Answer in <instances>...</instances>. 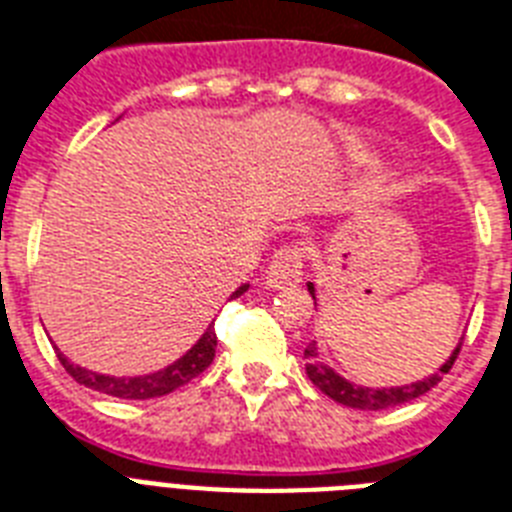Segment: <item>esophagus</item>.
Returning <instances> with one entry per match:
<instances>
[{"label":"esophagus","mask_w":512,"mask_h":512,"mask_svg":"<svg viewBox=\"0 0 512 512\" xmlns=\"http://www.w3.org/2000/svg\"><path fill=\"white\" fill-rule=\"evenodd\" d=\"M302 247H281L270 260L268 270H265V284L270 289H286V286H297L302 281Z\"/></svg>","instance_id":"esophagus-1"}]
</instances>
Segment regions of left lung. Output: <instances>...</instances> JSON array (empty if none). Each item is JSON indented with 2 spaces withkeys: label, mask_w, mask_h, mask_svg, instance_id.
Returning a JSON list of instances; mask_svg holds the SVG:
<instances>
[{
  "label": "left lung",
  "mask_w": 512,
  "mask_h": 512,
  "mask_svg": "<svg viewBox=\"0 0 512 512\" xmlns=\"http://www.w3.org/2000/svg\"><path fill=\"white\" fill-rule=\"evenodd\" d=\"M307 292L313 294L315 299L313 284H307ZM460 350H463V339H460V344L455 347L450 360H447L439 371L429 373V378H423V381H415V384H405V386H392V389H368V386H357L352 384V381H347V378H342L339 373H334V368H328L321 357H318L315 342L307 344L305 371L307 376H310V381H313V384L326 394V397L339 402V405L355 407V410H386V407L405 405V402L431 392V389L442 381L444 373H450V368L455 365V360H458Z\"/></svg>",
  "instance_id": "obj_1"
}]
</instances>
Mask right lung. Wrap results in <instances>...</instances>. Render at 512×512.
Masks as SVG:
<instances>
[{
  "label": "right lung",
  "mask_w": 512,
  "mask_h": 512,
  "mask_svg": "<svg viewBox=\"0 0 512 512\" xmlns=\"http://www.w3.org/2000/svg\"><path fill=\"white\" fill-rule=\"evenodd\" d=\"M247 292V284L239 286L231 299L242 297ZM215 344H218V336H215V328L210 326L202 334L194 347L186 352L184 357H178L176 363L162 368L157 373H149V376H134V378H115V376H102V373H91L81 365H73L68 357L57 350V360L62 363V368L70 373V378H76L78 384L89 386L94 392L110 394V397H120V400H152V397H162V394L176 392L178 386L189 384L191 378H197L199 373H205L210 368L215 357Z\"/></svg>",
  "instance_id": "1"
}]
</instances>
